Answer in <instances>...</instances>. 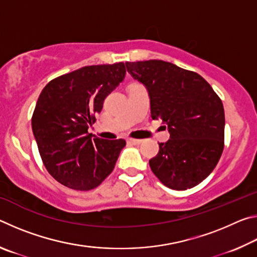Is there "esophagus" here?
<instances>
[{
	"label": "esophagus",
	"mask_w": 257,
	"mask_h": 257,
	"mask_svg": "<svg viewBox=\"0 0 257 257\" xmlns=\"http://www.w3.org/2000/svg\"><path fill=\"white\" fill-rule=\"evenodd\" d=\"M142 139H135V138H129L128 139V143L129 144H132V145H139V144H142Z\"/></svg>",
	"instance_id": "obj_1"
}]
</instances>
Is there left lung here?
Wrapping results in <instances>:
<instances>
[{"label": "left lung", "instance_id": "8db88e82", "mask_svg": "<svg viewBox=\"0 0 257 257\" xmlns=\"http://www.w3.org/2000/svg\"><path fill=\"white\" fill-rule=\"evenodd\" d=\"M134 79L146 87L151 116L168 124L170 139L150 167L164 186L186 190L214 170L224 147L223 104L198 73L162 60L125 62Z\"/></svg>", "mask_w": 257, "mask_h": 257}]
</instances>
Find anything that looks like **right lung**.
Masks as SVG:
<instances>
[{"mask_svg":"<svg viewBox=\"0 0 257 257\" xmlns=\"http://www.w3.org/2000/svg\"><path fill=\"white\" fill-rule=\"evenodd\" d=\"M124 76L123 62L87 66L55 78L42 90L33 133L46 170L68 188H96L114 169L125 141L92 138L88 125Z\"/></svg>","mask_w":257,"mask_h":257,"instance_id":"right-lung-1","label":"right lung"}]
</instances>
